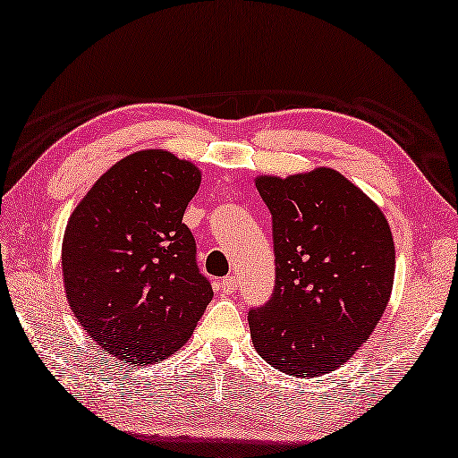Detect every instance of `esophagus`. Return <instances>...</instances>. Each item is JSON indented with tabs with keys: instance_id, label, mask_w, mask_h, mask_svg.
I'll return each instance as SVG.
<instances>
[{
	"instance_id": "34e87169",
	"label": "esophagus",
	"mask_w": 458,
	"mask_h": 458,
	"mask_svg": "<svg viewBox=\"0 0 458 458\" xmlns=\"http://www.w3.org/2000/svg\"><path fill=\"white\" fill-rule=\"evenodd\" d=\"M236 289H238V277L228 276V277L220 279V291L224 295H232Z\"/></svg>"
}]
</instances>
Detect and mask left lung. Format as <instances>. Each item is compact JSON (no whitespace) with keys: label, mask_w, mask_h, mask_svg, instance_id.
Masks as SVG:
<instances>
[{"label":"left lung","mask_w":458,"mask_h":458,"mask_svg":"<svg viewBox=\"0 0 458 458\" xmlns=\"http://www.w3.org/2000/svg\"><path fill=\"white\" fill-rule=\"evenodd\" d=\"M256 187L271 212L274 295L250 309L258 354L297 377L328 374L372 335L394 287L395 248L384 212L335 169Z\"/></svg>","instance_id":"obj_1"}]
</instances>
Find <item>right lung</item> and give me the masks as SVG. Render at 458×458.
<instances>
[{"label":"right lung","mask_w":458,"mask_h":458,"mask_svg":"<svg viewBox=\"0 0 458 458\" xmlns=\"http://www.w3.org/2000/svg\"><path fill=\"white\" fill-rule=\"evenodd\" d=\"M200 171L169 151L131 153L79 202L63 240L66 299L86 335L131 364L187 343L212 299L182 222Z\"/></svg>","instance_id":"1"}]
</instances>
